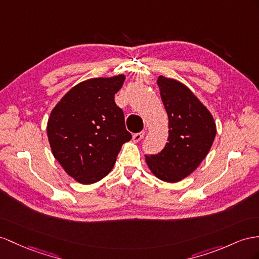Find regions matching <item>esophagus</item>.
I'll return each mask as SVG.
<instances>
[{
  "instance_id": "esophagus-1",
  "label": "esophagus",
  "mask_w": 259,
  "mask_h": 259,
  "mask_svg": "<svg viewBox=\"0 0 259 259\" xmlns=\"http://www.w3.org/2000/svg\"><path fill=\"white\" fill-rule=\"evenodd\" d=\"M143 136H144V131L139 132V134H135L134 136H132V141H134V142H139L143 138Z\"/></svg>"
}]
</instances>
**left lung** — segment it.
<instances>
[{
  "label": "left lung",
  "instance_id": "8db88e82",
  "mask_svg": "<svg viewBox=\"0 0 259 259\" xmlns=\"http://www.w3.org/2000/svg\"><path fill=\"white\" fill-rule=\"evenodd\" d=\"M168 117V142L161 153L145 155L151 173L166 183L188 177L207 156L217 125L208 108L186 85L160 75L156 81Z\"/></svg>",
  "mask_w": 259,
  "mask_h": 259
}]
</instances>
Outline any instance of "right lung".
I'll use <instances>...</instances> for the list:
<instances>
[{
	"instance_id": "1",
	"label": "right lung",
	"mask_w": 259,
	"mask_h": 259,
	"mask_svg": "<svg viewBox=\"0 0 259 259\" xmlns=\"http://www.w3.org/2000/svg\"><path fill=\"white\" fill-rule=\"evenodd\" d=\"M124 74L93 77L65 93L47 123L52 155L64 171L83 185L107 176L122 144L130 141L122 110L115 103Z\"/></svg>"
}]
</instances>
